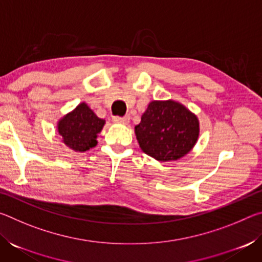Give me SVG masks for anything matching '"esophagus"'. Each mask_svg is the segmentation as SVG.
<instances>
[{
    "label": "esophagus",
    "instance_id": "34e87169",
    "mask_svg": "<svg viewBox=\"0 0 262 262\" xmlns=\"http://www.w3.org/2000/svg\"><path fill=\"white\" fill-rule=\"evenodd\" d=\"M113 121L115 123H123V125H126V123L129 122V117L126 115V117H113Z\"/></svg>",
    "mask_w": 262,
    "mask_h": 262
}]
</instances>
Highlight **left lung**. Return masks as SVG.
I'll use <instances>...</instances> for the list:
<instances>
[{
  "mask_svg": "<svg viewBox=\"0 0 262 262\" xmlns=\"http://www.w3.org/2000/svg\"><path fill=\"white\" fill-rule=\"evenodd\" d=\"M135 134L143 152L159 162L177 161L196 143L199 120L180 103L154 100L135 126Z\"/></svg>",
  "mask_w": 262,
  "mask_h": 262,
  "instance_id": "1",
  "label": "left lung"
}]
</instances>
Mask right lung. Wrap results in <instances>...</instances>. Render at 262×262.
<instances>
[{
  "label": "right lung",
  "instance_id": "obj_1",
  "mask_svg": "<svg viewBox=\"0 0 262 262\" xmlns=\"http://www.w3.org/2000/svg\"><path fill=\"white\" fill-rule=\"evenodd\" d=\"M104 125L105 120L97 117L85 103H82L61 119L57 130L66 145L75 151L83 152L96 147L97 134Z\"/></svg>",
  "mask_w": 262,
  "mask_h": 262
}]
</instances>
